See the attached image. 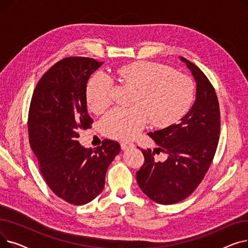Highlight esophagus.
<instances>
[{"label": "esophagus", "instance_id": "obj_1", "mask_svg": "<svg viewBox=\"0 0 248 248\" xmlns=\"http://www.w3.org/2000/svg\"><path fill=\"white\" fill-rule=\"evenodd\" d=\"M135 145L133 144V142H128V141H122L121 142V148L122 150H127L129 148H133Z\"/></svg>", "mask_w": 248, "mask_h": 248}]
</instances>
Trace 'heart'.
<instances>
[{
	"label": "heart",
	"instance_id": "b5f03b06",
	"mask_svg": "<svg viewBox=\"0 0 248 248\" xmlns=\"http://www.w3.org/2000/svg\"><path fill=\"white\" fill-rule=\"evenodd\" d=\"M114 76L122 85L136 89L133 108H116L100 122L101 129L110 138L131 140L148 123L170 125L191 107L195 85L190 77L157 62H135L116 69ZM89 108L102 112L112 101V81L103 73L90 78L86 86Z\"/></svg>",
	"mask_w": 248,
	"mask_h": 248
}]
</instances>
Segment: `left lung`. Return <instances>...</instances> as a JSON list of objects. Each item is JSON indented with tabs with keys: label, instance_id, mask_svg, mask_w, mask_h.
Returning a JSON list of instances; mask_svg holds the SVG:
<instances>
[{
	"label": "left lung",
	"instance_id": "8db88e82",
	"mask_svg": "<svg viewBox=\"0 0 248 248\" xmlns=\"http://www.w3.org/2000/svg\"><path fill=\"white\" fill-rule=\"evenodd\" d=\"M197 82L196 100L179 124L149 133L159 147L141 150L144 165L137 172L140 188L155 203L170 205L186 199L194 192L213 161L220 135V108L215 89L194 63L181 57ZM163 151L168 158L154 161Z\"/></svg>",
	"mask_w": 248,
	"mask_h": 248
}]
</instances>
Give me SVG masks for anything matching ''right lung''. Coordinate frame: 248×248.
Masks as SVG:
<instances>
[{
    "label": "right lung",
    "instance_id": "obj_1",
    "mask_svg": "<svg viewBox=\"0 0 248 248\" xmlns=\"http://www.w3.org/2000/svg\"><path fill=\"white\" fill-rule=\"evenodd\" d=\"M102 62L66 57L38 81L28 113L29 142L46 184L73 205L93 201L106 183L108 168L120 153L117 141L104 140L94 150L83 148L80 129L93 121L87 112L86 84Z\"/></svg>",
    "mask_w": 248,
    "mask_h": 248
}]
</instances>
